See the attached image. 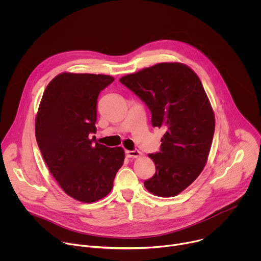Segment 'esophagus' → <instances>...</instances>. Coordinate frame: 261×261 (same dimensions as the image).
<instances>
[{
  "instance_id": "1",
  "label": "esophagus",
  "mask_w": 261,
  "mask_h": 261,
  "mask_svg": "<svg viewBox=\"0 0 261 261\" xmlns=\"http://www.w3.org/2000/svg\"><path fill=\"white\" fill-rule=\"evenodd\" d=\"M142 154L138 150H133V151H126V156L128 158H137L140 157Z\"/></svg>"
}]
</instances>
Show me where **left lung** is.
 I'll return each instance as SVG.
<instances>
[{"label": "left lung", "mask_w": 261, "mask_h": 261, "mask_svg": "<svg viewBox=\"0 0 261 261\" xmlns=\"http://www.w3.org/2000/svg\"><path fill=\"white\" fill-rule=\"evenodd\" d=\"M120 82L150 108L152 125L166 129L160 152L148 154L156 172L144 187L154 195L173 197L201 173L211 150L215 115L202 84L180 63H160Z\"/></svg>", "instance_id": "8db88e82"}]
</instances>
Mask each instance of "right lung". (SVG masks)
I'll return each instance as SVG.
<instances>
[{
  "label": "right lung",
  "mask_w": 261,
  "mask_h": 261,
  "mask_svg": "<svg viewBox=\"0 0 261 261\" xmlns=\"http://www.w3.org/2000/svg\"><path fill=\"white\" fill-rule=\"evenodd\" d=\"M115 81L89 73H61L46 87L35 122L42 157L64 192L92 203L113 189L125 152L96 142L97 99Z\"/></svg>",
  "instance_id": "right-lung-1"
}]
</instances>
